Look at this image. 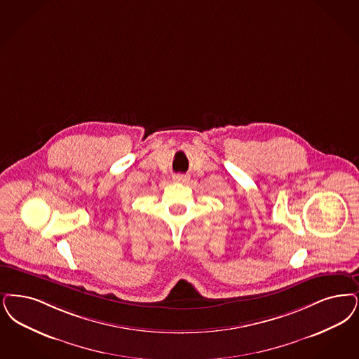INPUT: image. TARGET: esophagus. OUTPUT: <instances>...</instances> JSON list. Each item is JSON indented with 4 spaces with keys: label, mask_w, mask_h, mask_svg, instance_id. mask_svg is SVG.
Wrapping results in <instances>:
<instances>
[{
    "label": "esophagus",
    "mask_w": 359,
    "mask_h": 359,
    "mask_svg": "<svg viewBox=\"0 0 359 359\" xmlns=\"http://www.w3.org/2000/svg\"><path fill=\"white\" fill-rule=\"evenodd\" d=\"M187 177L186 175H173V182H176V183H183V182H186Z\"/></svg>",
    "instance_id": "34e87169"
}]
</instances>
